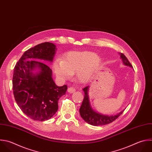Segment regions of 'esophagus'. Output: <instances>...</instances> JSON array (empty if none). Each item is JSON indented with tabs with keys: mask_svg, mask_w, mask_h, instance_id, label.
<instances>
[{
	"mask_svg": "<svg viewBox=\"0 0 152 152\" xmlns=\"http://www.w3.org/2000/svg\"><path fill=\"white\" fill-rule=\"evenodd\" d=\"M75 89L73 87H69L68 88V92L69 93H72L75 92Z\"/></svg>",
	"mask_w": 152,
	"mask_h": 152,
	"instance_id": "1",
	"label": "esophagus"
}]
</instances>
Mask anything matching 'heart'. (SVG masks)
I'll return each mask as SVG.
<instances>
[{"label":"heart","instance_id":"1","mask_svg":"<svg viewBox=\"0 0 152 152\" xmlns=\"http://www.w3.org/2000/svg\"><path fill=\"white\" fill-rule=\"evenodd\" d=\"M100 62V58L92 52H71L64 61L56 59L53 68L56 77L62 80L76 72L77 80L83 83L90 81Z\"/></svg>","mask_w":152,"mask_h":152}]
</instances>
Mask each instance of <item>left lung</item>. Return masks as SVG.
<instances>
[{
  "instance_id": "left-lung-1",
  "label": "left lung",
  "mask_w": 152,
  "mask_h": 152,
  "mask_svg": "<svg viewBox=\"0 0 152 152\" xmlns=\"http://www.w3.org/2000/svg\"><path fill=\"white\" fill-rule=\"evenodd\" d=\"M120 58L122 61L123 64L127 66H129L132 68V65L130 62L128 61V59L126 56L122 54L119 53ZM90 86L85 87L83 90L84 92V99L82 103V104L80 108V113L81 118L88 124L94 125V126H99V125H103L110 124L117 119L124 111L125 109L122 110L121 112L118 113L116 115H103L99 112L95 111L91 107L90 99L88 97V89Z\"/></svg>"
}]
</instances>
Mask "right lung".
Segmentation results:
<instances>
[{"label":"right lung","mask_w":152,"mask_h":152,"mask_svg":"<svg viewBox=\"0 0 152 152\" xmlns=\"http://www.w3.org/2000/svg\"><path fill=\"white\" fill-rule=\"evenodd\" d=\"M56 46L50 42L39 44L24 52L14 68L13 93L21 110L35 121L51 118L58 109V100L65 94L67 86L59 87L52 78V69L36 59L52 62Z\"/></svg>","instance_id":"right-lung-1"}]
</instances>
